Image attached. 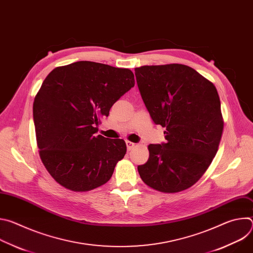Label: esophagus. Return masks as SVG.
Instances as JSON below:
<instances>
[{"label": "esophagus", "mask_w": 253, "mask_h": 253, "mask_svg": "<svg viewBox=\"0 0 253 253\" xmlns=\"http://www.w3.org/2000/svg\"><path fill=\"white\" fill-rule=\"evenodd\" d=\"M126 145H127V149L130 151V150H132L134 147H135V145L136 144L134 143V142H131V141H126Z\"/></svg>", "instance_id": "34e87169"}]
</instances>
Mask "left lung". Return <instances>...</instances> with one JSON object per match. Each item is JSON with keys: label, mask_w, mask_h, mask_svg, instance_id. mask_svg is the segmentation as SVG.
I'll return each mask as SVG.
<instances>
[{"label": "left lung", "mask_w": 253, "mask_h": 253, "mask_svg": "<svg viewBox=\"0 0 253 253\" xmlns=\"http://www.w3.org/2000/svg\"><path fill=\"white\" fill-rule=\"evenodd\" d=\"M141 97L166 143L148 145L149 159L138 166L143 182L163 193L193 186L217 153L223 131L214 84L182 64L135 68Z\"/></svg>", "instance_id": "obj_1"}]
</instances>
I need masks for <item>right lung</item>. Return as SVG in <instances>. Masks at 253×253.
Here are the masks:
<instances>
[{
  "label": "right lung",
  "mask_w": 253,
  "mask_h": 253,
  "mask_svg": "<svg viewBox=\"0 0 253 253\" xmlns=\"http://www.w3.org/2000/svg\"><path fill=\"white\" fill-rule=\"evenodd\" d=\"M135 84L132 71L80 61L55 68L35 96L40 158L61 186L87 192L110 180L126 154L123 139L96 135L101 119Z\"/></svg>",
  "instance_id": "add662e5"
}]
</instances>
